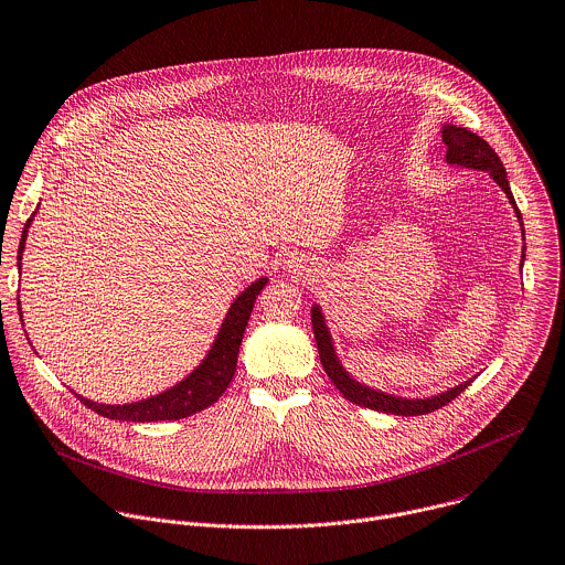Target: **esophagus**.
<instances>
[{
  "instance_id": "34e87169",
  "label": "esophagus",
  "mask_w": 565,
  "mask_h": 565,
  "mask_svg": "<svg viewBox=\"0 0 565 565\" xmlns=\"http://www.w3.org/2000/svg\"><path fill=\"white\" fill-rule=\"evenodd\" d=\"M301 264H303V262H299V259H290V262H288V270H303Z\"/></svg>"
}]
</instances>
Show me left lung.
Returning a JSON list of instances; mask_svg holds the SVG:
<instances>
[{"label": "left lung", "mask_w": 565, "mask_h": 565, "mask_svg": "<svg viewBox=\"0 0 565 565\" xmlns=\"http://www.w3.org/2000/svg\"><path fill=\"white\" fill-rule=\"evenodd\" d=\"M441 132H444V143L448 146L446 161L455 163V166L490 172V177L499 183V188L510 200V204L516 213V220L521 222V213H519L516 202L512 198L505 168H503L499 154L490 148V143L486 139H481L479 135H475V132H470L461 126H455V124H444ZM521 231H523V224H521ZM523 253H525V246H523ZM523 253H521V266H523V259H525ZM310 317H312V332H315V339H317L319 359H321V365H323L326 374L330 377V382L337 386V391L348 402H352L356 406H363V408H370V411H380V413H386V415H399V417L428 415V413L439 411L441 406L450 404L455 397H459L475 382V377H472V380H468V382H463V384H459V386H455L446 393H439L435 397H424V399H408V397L388 395L384 391H374V388L356 382L352 374L341 365V361L337 356V350H334V343H332V334L326 326V317H323V312L317 303L312 306Z\"/></svg>", "instance_id": "1"}]
</instances>
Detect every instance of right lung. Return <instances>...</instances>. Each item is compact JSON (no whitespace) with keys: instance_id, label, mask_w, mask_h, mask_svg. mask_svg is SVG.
I'll return each mask as SVG.
<instances>
[{"instance_id":"right-lung-1","label":"right lung","mask_w":565,"mask_h":565,"mask_svg":"<svg viewBox=\"0 0 565 565\" xmlns=\"http://www.w3.org/2000/svg\"><path fill=\"white\" fill-rule=\"evenodd\" d=\"M35 213L31 215V220L24 226L22 233V242H20V262H22V253L26 246V237H29V228L33 222ZM22 266V264H18ZM268 284V277H259L257 281H253L228 308L226 319L209 350V354L202 359V363L188 374L185 380H181L177 386L141 399V402H132V404H97L90 402L82 395L75 393V397L90 411H95L97 415L106 417V419H119V422H139V424H148V422H170V419H183L191 417L209 406H213L224 391L228 388V384L233 382V374L237 370V354H239V345L244 339V330L248 326L253 306L257 301V295L264 290V286Z\"/></svg>"}]
</instances>
